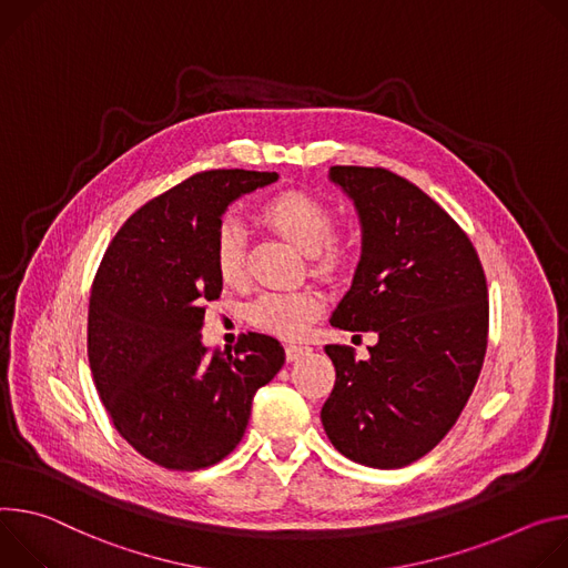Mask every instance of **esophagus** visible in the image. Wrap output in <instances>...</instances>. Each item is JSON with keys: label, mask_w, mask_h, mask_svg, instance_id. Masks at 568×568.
Wrapping results in <instances>:
<instances>
[{"label": "esophagus", "mask_w": 568, "mask_h": 568, "mask_svg": "<svg viewBox=\"0 0 568 568\" xmlns=\"http://www.w3.org/2000/svg\"><path fill=\"white\" fill-rule=\"evenodd\" d=\"M308 352V347H304V345H295V343H288L286 345V358L288 361H295V358H300L302 354H306Z\"/></svg>", "instance_id": "esophagus-1"}]
</instances>
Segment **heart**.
Segmentation results:
<instances>
[{
	"label": "heart",
	"instance_id": "obj_1",
	"mask_svg": "<svg viewBox=\"0 0 568 568\" xmlns=\"http://www.w3.org/2000/svg\"><path fill=\"white\" fill-rule=\"evenodd\" d=\"M260 216L306 252L316 273L334 277L345 271L352 247L343 234L334 232V212L323 199L300 192V189H288L266 199L260 205ZM214 264L219 277L230 286H241L247 280L245 230L232 219H225L216 230ZM323 308L325 295L316 288L268 291L247 306V321L266 334L300 338Z\"/></svg>",
	"mask_w": 568,
	"mask_h": 568
}]
</instances>
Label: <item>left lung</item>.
Listing matches in <instances>:
<instances>
[{"label": "left lung", "instance_id": "left-lung-1", "mask_svg": "<svg viewBox=\"0 0 568 568\" xmlns=\"http://www.w3.org/2000/svg\"><path fill=\"white\" fill-rule=\"evenodd\" d=\"M354 201L363 252L332 325L376 332L365 361L325 345L336 367L321 419L349 460L399 469L460 417L487 349L485 271L465 230L410 180L382 166H332Z\"/></svg>", "mask_w": 568, "mask_h": 568}]
</instances>
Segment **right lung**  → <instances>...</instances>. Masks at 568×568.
Masks as SVG:
<instances>
[{
	"label": "right lung",
	"instance_id": "obj_1",
	"mask_svg": "<svg viewBox=\"0 0 568 568\" xmlns=\"http://www.w3.org/2000/svg\"><path fill=\"white\" fill-rule=\"evenodd\" d=\"M277 173L212 169L129 216L97 268L88 358L97 393L138 454L173 471L221 463L245 433L252 397L284 365L277 338L247 332L234 352L203 345L223 280L214 236L232 201Z\"/></svg>",
	"mask_w": 568,
	"mask_h": 568
}]
</instances>
